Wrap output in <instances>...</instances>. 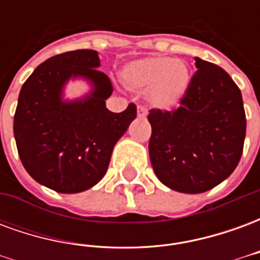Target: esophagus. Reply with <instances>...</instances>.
I'll return each instance as SVG.
<instances>
[{"mask_svg":"<svg viewBox=\"0 0 260 260\" xmlns=\"http://www.w3.org/2000/svg\"><path fill=\"white\" fill-rule=\"evenodd\" d=\"M145 115H146V108L143 107V106H139V107H138V117L142 118V117H145Z\"/></svg>","mask_w":260,"mask_h":260,"instance_id":"obj_1","label":"esophagus"}]
</instances>
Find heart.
<instances>
[{
	"mask_svg": "<svg viewBox=\"0 0 260 260\" xmlns=\"http://www.w3.org/2000/svg\"><path fill=\"white\" fill-rule=\"evenodd\" d=\"M189 79L188 65L170 57H146L129 62L121 71L122 83L131 90H146L147 100L160 110H171L180 104Z\"/></svg>",
	"mask_w": 260,
	"mask_h": 260,
	"instance_id": "obj_1",
	"label": "heart"
}]
</instances>
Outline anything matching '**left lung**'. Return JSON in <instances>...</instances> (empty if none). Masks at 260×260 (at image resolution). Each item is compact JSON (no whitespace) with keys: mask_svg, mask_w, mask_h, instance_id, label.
<instances>
[{"mask_svg":"<svg viewBox=\"0 0 260 260\" xmlns=\"http://www.w3.org/2000/svg\"><path fill=\"white\" fill-rule=\"evenodd\" d=\"M180 107L152 108L149 154L164 185L184 193L212 189L231 175L244 150L246 118L238 86L223 68L195 58Z\"/></svg>","mask_w":260,"mask_h":260,"instance_id":"1","label":"left lung"}]
</instances>
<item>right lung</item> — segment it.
Listing matches in <instances>:
<instances>
[{
    "label": "right lung",
    "mask_w": 260,
    "mask_h": 260,
    "mask_svg": "<svg viewBox=\"0 0 260 260\" xmlns=\"http://www.w3.org/2000/svg\"><path fill=\"white\" fill-rule=\"evenodd\" d=\"M99 67L94 50L58 54L39 65L20 89L14 117L20 161L33 180L53 191L76 193L96 185L115 143L136 118L134 103L122 113L107 110L113 83ZM75 76L90 80L93 91L64 102L62 87Z\"/></svg>",
    "instance_id": "right-lung-1"
}]
</instances>
